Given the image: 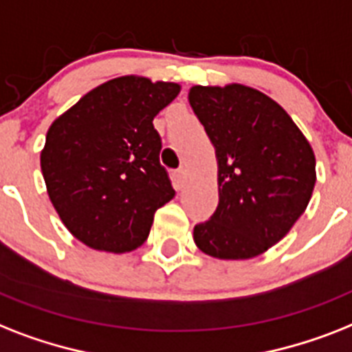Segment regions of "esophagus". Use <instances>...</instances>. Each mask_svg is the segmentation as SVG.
Here are the masks:
<instances>
[{
    "label": "esophagus",
    "mask_w": 352,
    "mask_h": 352,
    "mask_svg": "<svg viewBox=\"0 0 352 352\" xmlns=\"http://www.w3.org/2000/svg\"><path fill=\"white\" fill-rule=\"evenodd\" d=\"M184 175H186V171L182 170H175L173 171V182H175V188L177 190H182V186H184Z\"/></svg>",
    "instance_id": "obj_1"
}]
</instances>
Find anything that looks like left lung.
<instances>
[{
	"instance_id": "obj_1",
	"label": "left lung",
	"mask_w": 352,
	"mask_h": 352,
	"mask_svg": "<svg viewBox=\"0 0 352 352\" xmlns=\"http://www.w3.org/2000/svg\"><path fill=\"white\" fill-rule=\"evenodd\" d=\"M190 104L219 161V206L195 226L193 241L215 258H253L309 204L315 153L287 111L255 88L193 87Z\"/></svg>"
}]
</instances>
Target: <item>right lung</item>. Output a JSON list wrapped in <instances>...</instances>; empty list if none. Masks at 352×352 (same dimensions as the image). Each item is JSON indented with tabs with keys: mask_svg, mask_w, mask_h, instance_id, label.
I'll list each match as a JSON object with an SVG mask.
<instances>
[{
	"mask_svg": "<svg viewBox=\"0 0 352 352\" xmlns=\"http://www.w3.org/2000/svg\"><path fill=\"white\" fill-rule=\"evenodd\" d=\"M175 82L124 76L81 97L48 128L41 171L63 224L88 248L126 253L148 239L153 215L175 197L159 161L153 117Z\"/></svg>",
	"mask_w": 352,
	"mask_h": 352,
	"instance_id": "add662e5",
	"label": "right lung"
}]
</instances>
